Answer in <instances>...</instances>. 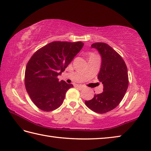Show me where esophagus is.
<instances>
[{
	"label": "esophagus",
	"mask_w": 151,
	"mask_h": 151,
	"mask_svg": "<svg viewBox=\"0 0 151 151\" xmlns=\"http://www.w3.org/2000/svg\"><path fill=\"white\" fill-rule=\"evenodd\" d=\"M75 87L76 88H78V90H83L84 89V87L82 86H81V85H75Z\"/></svg>",
	"instance_id": "34e87169"
}]
</instances>
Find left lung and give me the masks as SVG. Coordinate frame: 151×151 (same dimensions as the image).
<instances>
[{"instance_id": "1", "label": "left lung", "mask_w": 151, "mask_h": 151, "mask_svg": "<svg viewBox=\"0 0 151 151\" xmlns=\"http://www.w3.org/2000/svg\"><path fill=\"white\" fill-rule=\"evenodd\" d=\"M91 48L98 51L101 64L98 78L103 85V91L86 101L87 107L97 113H105L119 105L128 87V69L122 57L107 44L96 42Z\"/></svg>"}]
</instances>
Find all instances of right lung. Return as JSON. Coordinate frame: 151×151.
<instances>
[{
    "label": "right lung",
    "instance_id": "right-lung-1",
    "mask_svg": "<svg viewBox=\"0 0 151 151\" xmlns=\"http://www.w3.org/2000/svg\"><path fill=\"white\" fill-rule=\"evenodd\" d=\"M83 46L81 42L55 41L32 55L26 66L25 85L38 108L51 111L61 105L67 91L73 85L60 81L58 76L61 75Z\"/></svg>",
    "mask_w": 151,
    "mask_h": 151
}]
</instances>
